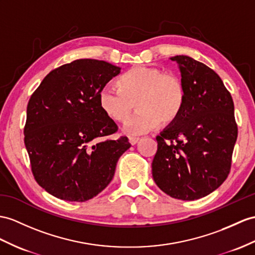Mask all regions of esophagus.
<instances>
[{"mask_svg":"<svg viewBox=\"0 0 255 255\" xmlns=\"http://www.w3.org/2000/svg\"><path fill=\"white\" fill-rule=\"evenodd\" d=\"M138 140H139L138 137H129L128 138V141H129V144H131V145H136L138 142Z\"/></svg>","mask_w":255,"mask_h":255,"instance_id":"34e87169","label":"esophagus"}]
</instances>
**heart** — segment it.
Instances as JSON below:
<instances>
[{"instance_id": "1", "label": "heart", "mask_w": 255, "mask_h": 255, "mask_svg": "<svg viewBox=\"0 0 255 255\" xmlns=\"http://www.w3.org/2000/svg\"><path fill=\"white\" fill-rule=\"evenodd\" d=\"M118 88L105 86L99 91L98 105L109 119L123 123L136 104L138 113L123 128L128 135L146 134L160 122H174L184 107L186 93L182 78L165 73L161 68L133 67L118 80Z\"/></svg>"}]
</instances>
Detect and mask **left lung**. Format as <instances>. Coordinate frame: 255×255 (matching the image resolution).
<instances>
[{
  "mask_svg": "<svg viewBox=\"0 0 255 255\" xmlns=\"http://www.w3.org/2000/svg\"><path fill=\"white\" fill-rule=\"evenodd\" d=\"M170 59L178 65L186 96L177 119L156 137L152 177L166 195L191 201L227 178L238 128L232 95L219 74L189 56Z\"/></svg>",
  "mask_w": 255,
  "mask_h": 255,
  "instance_id": "8db88e82",
  "label": "left lung"
}]
</instances>
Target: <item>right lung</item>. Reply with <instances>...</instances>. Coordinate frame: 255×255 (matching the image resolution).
<instances>
[{
	"label": "right lung",
	"instance_id": "add662e5",
	"mask_svg": "<svg viewBox=\"0 0 255 255\" xmlns=\"http://www.w3.org/2000/svg\"><path fill=\"white\" fill-rule=\"evenodd\" d=\"M121 68L77 59L56 68L30 97L24 145L32 174L48 194L84 202L111 182L128 137L98 141L118 131L98 105V93Z\"/></svg>",
	"mask_w": 255,
	"mask_h": 255
}]
</instances>
